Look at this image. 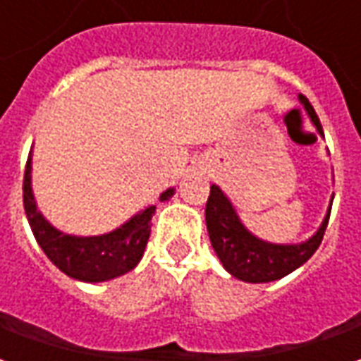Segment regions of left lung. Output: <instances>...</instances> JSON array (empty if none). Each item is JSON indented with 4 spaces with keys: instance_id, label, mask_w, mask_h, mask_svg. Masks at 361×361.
Instances as JSON below:
<instances>
[{
    "instance_id": "1",
    "label": "left lung",
    "mask_w": 361,
    "mask_h": 361,
    "mask_svg": "<svg viewBox=\"0 0 361 361\" xmlns=\"http://www.w3.org/2000/svg\"><path fill=\"white\" fill-rule=\"evenodd\" d=\"M300 102L310 114L311 121L315 123L319 133L323 135V127L319 123L317 114L310 100L300 94ZM329 216H331V211L326 212L321 228L307 242L280 245V243L263 242L257 235L251 234L242 224V220L238 219L234 207L228 201V197L220 191L219 185H211V195L204 209L209 238L220 263L232 276L243 282H253V284L279 280L295 271L298 267H302L323 242Z\"/></svg>"
}]
</instances>
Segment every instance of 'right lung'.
Returning <instances> with one entry per match:
<instances>
[{
	"label": "right lung",
	"instance_id": "1",
	"mask_svg": "<svg viewBox=\"0 0 361 361\" xmlns=\"http://www.w3.org/2000/svg\"><path fill=\"white\" fill-rule=\"evenodd\" d=\"M30 160L32 158L28 154L23 180V203L36 242L51 263L67 276L82 282H104L135 269L149 242L154 207L135 214L110 234L90 238L63 234L51 226L36 207L30 188ZM172 195L173 189H166L160 201H168Z\"/></svg>",
	"mask_w": 361,
	"mask_h": 361
}]
</instances>
